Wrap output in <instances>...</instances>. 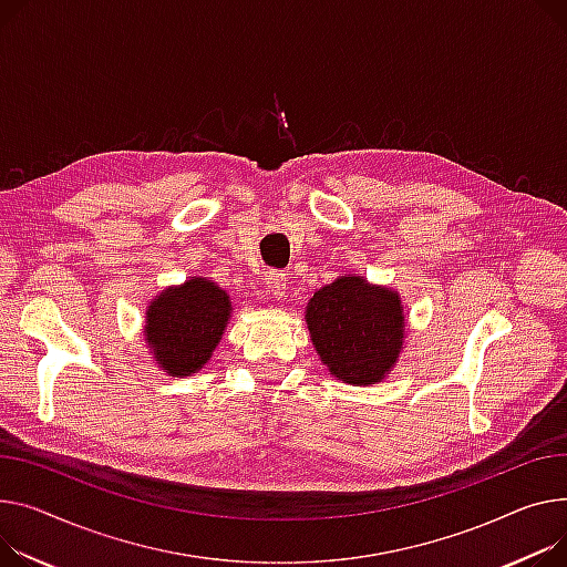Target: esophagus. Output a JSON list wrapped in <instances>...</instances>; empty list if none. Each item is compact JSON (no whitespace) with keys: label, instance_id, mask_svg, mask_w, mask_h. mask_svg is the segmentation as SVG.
I'll return each instance as SVG.
<instances>
[{"label":"esophagus","instance_id":"1","mask_svg":"<svg viewBox=\"0 0 567 567\" xmlns=\"http://www.w3.org/2000/svg\"><path fill=\"white\" fill-rule=\"evenodd\" d=\"M264 285H267V293L271 296V298H276V300H280L285 293H287V278H285V274H280V271H267V276H264Z\"/></svg>","mask_w":567,"mask_h":567}]
</instances>
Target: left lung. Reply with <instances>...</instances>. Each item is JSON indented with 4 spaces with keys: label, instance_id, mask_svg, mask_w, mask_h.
Masks as SVG:
<instances>
[{
    "label": "left lung",
    "instance_id": "8db88e82",
    "mask_svg": "<svg viewBox=\"0 0 567 567\" xmlns=\"http://www.w3.org/2000/svg\"><path fill=\"white\" fill-rule=\"evenodd\" d=\"M306 323L319 360L332 379L349 385L381 383L405 347L399 291L362 276H339L317 289Z\"/></svg>",
    "mask_w": 567,
    "mask_h": 567
}]
</instances>
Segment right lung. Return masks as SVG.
Wrapping results in <instances>:
<instances>
[{
  "label": "right lung",
  "mask_w": 567,
  "mask_h": 567,
  "mask_svg": "<svg viewBox=\"0 0 567 567\" xmlns=\"http://www.w3.org/2000/svg\"><path fill=\"white\" fill-rule=\"evenodd\" d=\"M233 317L230 293L214 280L194 276L162 289L145 310V347L173 379L200 371Z\"/></svg>",
  "instance_id": "add662e5"
}]
</instances>
